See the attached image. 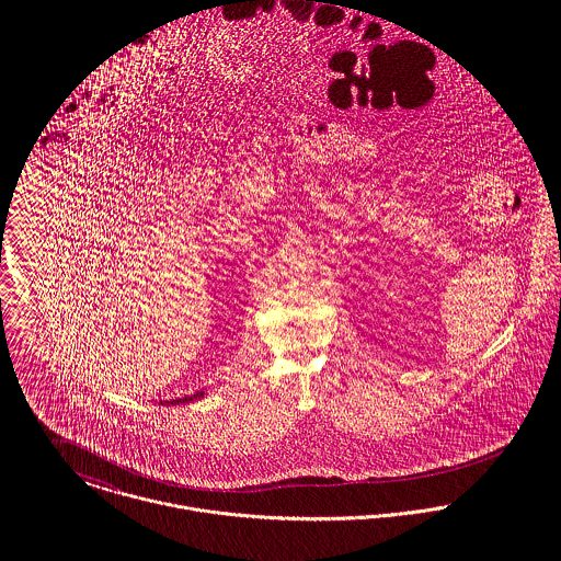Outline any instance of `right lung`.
Masks as SVG:
<instances>
[{
	"instance_id": "1",
	"label": "right lung",
	"mask_w": 561,
	"mask_h": 561,
	"mask_svg": "<svg viewBox=\"0 0 561 561\" xmlns=\"http://www.w3.org/2000/svg\"><path fill=\"white\" fill-rule=\"evenodd\" d=\"M201 398H203V391H198V393H194V396H185V398H181V400L165 401V403H190V401L201 400Z\"/></svg>"
}]
</instances>
